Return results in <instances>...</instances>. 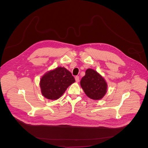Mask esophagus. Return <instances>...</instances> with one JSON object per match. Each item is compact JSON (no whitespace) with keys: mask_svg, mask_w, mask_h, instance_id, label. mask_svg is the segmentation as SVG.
<instances>
[{"mask_svg":"<svg viewBox=\"0 0 148 148\" xmlns=\"http://www.w3.org/2000/svg\"><path fill=\"white\" fill-rule=\"evenodd\" d=\"M75 80L76 83H78L79 82V76H76L75 77Z\"/></svg>","mask_w":148,"mask_h":148,"instance_id":"1","label":"esophagus"}]
</instances>
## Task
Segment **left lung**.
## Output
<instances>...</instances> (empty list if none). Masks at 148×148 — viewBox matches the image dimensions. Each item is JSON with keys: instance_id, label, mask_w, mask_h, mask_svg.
<instances>
[{"instance_id": "left-lung-1", "label": "left lung", "mask_w": 148, "mask_h": 148, "mask_svg": "<svg viewBox=\"0 0 148 148\" xmlns=\"http://www.w3.org/2000/svg\"><path fill=\"white\" fill-rule=\"evenodd\" d=\"M85 95L95 100H101L106 95L108 85L104 78L94 69L88 68L80 81Z\"/></svg>"}]
</instances>
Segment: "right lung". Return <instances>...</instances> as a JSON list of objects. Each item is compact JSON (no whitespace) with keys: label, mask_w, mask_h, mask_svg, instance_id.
<instances>
[{"label":"right lung","mask_w":148,"mask_h":148,"mask_svg":"<svg viewBox=\"0 0 148 148\" xmlns=\"http://www.w3.org/2000/svg\"><path fill=\"white\" fill-rule=\"evenodd\" d=\"M75 82L74 77L68 70L64 67H57L47 72L41 77L40 87L42 94L47 99L56 100Z\"/></svg>","instance_id":"add662e5"}]
</instances>
